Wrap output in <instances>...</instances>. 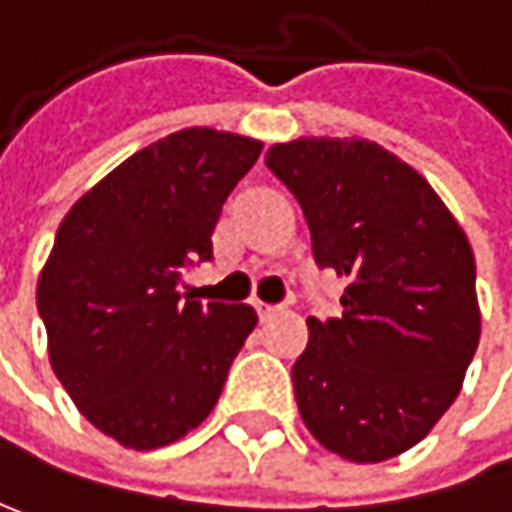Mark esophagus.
<instances>
[{
  "mask_svg": "<svg viewBox=\"0 0 512 512\" xmlns=\"http://www.w3.org/2000/svg\"><path fill=\"white\" fill-rule=\"evenodd\" d=\"M276 311H279V306H268V303H256V314H259V320L265 323V320H271Z\"/></svg>",
  "mask_w": 512,
  "mask_h": 512,
  "instance_id": "esophagus-1",
  "label": "esophagus"
}]
</instances>
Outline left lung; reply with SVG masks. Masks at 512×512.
<instances>
[{
  "instance_id": "obj_1",
  "label": "left lung",
  "mask_w": 512,
  "mask_h": 512,
  "mask_svg": "<svg viewBox=\"0 0 512 512\" xmlns=\"http://www.w3.org/2000/svg\"><path fill=\"white\" fill-rule=\"evenodd\" d=\"M265 165L297 198L341 314L309 317L294 361L311 434L352 463L417 446L457 399L481 338L475 256L428 180L367 139H294Z\"/></svg>"
}]
</instances>
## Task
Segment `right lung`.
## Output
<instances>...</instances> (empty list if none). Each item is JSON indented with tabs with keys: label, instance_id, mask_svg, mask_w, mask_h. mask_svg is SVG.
Returning a JSON list of instances; mask_svg holds the SVG:
<instances>
[{
	"label": "right lung",
	"instance_id": "1",
	"mask_svg": "<svg viewBox=\"0 0 512 512\" xmlns=\"http://www.w3.org/2000/svg\"><path fill=\"white\" fill-rule=\"evenodd\" d=\"M262 154L224 130L136 151L60 221L37 282L52 370L87 420L128 449L180 440L215 408L256 326L250 306L180 300L212 259L221 206Z\"/></svg>",
	"mask_w": 512,
	"mask_h": 512
}]
</instances>
